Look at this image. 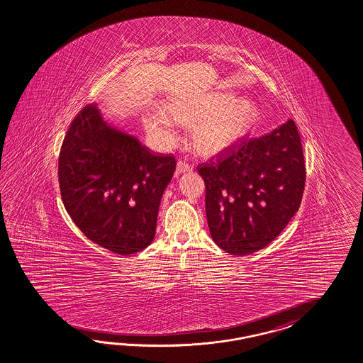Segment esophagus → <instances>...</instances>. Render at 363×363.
<instances>
[{
    "label": "esophagus",
    "instance_id": "1",
    "mask_svg": "<svg viewBox=\"0 0 363 363\" xmlns=\"http://www.w3.org/2000/svg\"><path fill=\"white\" fill-rule=\"evenodd\" d=\"M190 172H193V167L191 165H189V164L184 162V161H178L177 162L174 176L178 177L179 174H182V173H190Z\"/></svg>",
    "mask_w": 363,
    "mask_h": 363
}]
</instances>
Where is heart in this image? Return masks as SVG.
<instances>
[{
    "label": "heart",
    "instance_id": "heart-1",
    "mask_svg": "<svg viewBox=\"0 0 363 363\" xmlns=\"http://www.w3.org/2000/svg\"><path fill=\"white\" fill-rule=\"evenodd\" d=\"M259 109L252 99L236 98L220 91L199 96H172L160 109L143 115L147 135L161 147H170L176 138L174 123L189 128V144L198 156L213 157L236 145L255 127Z\"/></svg>",
    "mask_w": 363,
    "mask_h": 363
}]
</instances>
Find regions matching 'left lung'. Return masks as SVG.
Wrapping results in <instances>:
<instances>
[{
	"label": "left lung",
	"mask_w": 363,
	"mask_h": 363,
	"mask_svg": "<svg viewBox=\"0 0 363 363\" xmlns=\"http://www.w3.org/2000/svg\"><path fill=\"white\" fill-rule=\"evenodd\" d=\"M198 173L216 245L231 255L264 248L294 218L304 193V155L294 120L199 165Z\"/></svg>",
	"instance_id": "1"
}]
</instances>
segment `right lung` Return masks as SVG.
Listing matches in <instances>:
<instances>
[{"instance_id":"1","label":"right lung","mask_w":363,"mask_h":363,"mask_svg":"<svg viewBox=\"0 0 363 363\" xmlns=\"http://www.w3.org/2000/svg\"><path fill=\"white\" fill-rule=\"evenodd\" d=\"M176 170L172 155H153L135 136L111 127L96 106L83 108L59 155L65 207L94 243L127 256L155 239L162 194Z\"/></svg>"}]
</instances>
